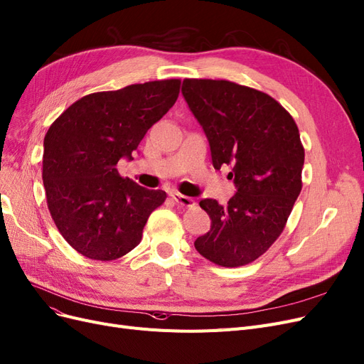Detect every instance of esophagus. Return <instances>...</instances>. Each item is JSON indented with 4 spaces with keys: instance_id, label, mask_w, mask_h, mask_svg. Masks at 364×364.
Wrapping results in <instances>:
<instances>
[{
    "instance_id": "esophagus-1",
    "label": "esophagus",
    "mask_w": 364,
    "mask_h": 364,
    "mask_svg": "<svg viewBox=\"0 0 364 364\" xmlns=\"http://www.w3.org/2000/svg\"><path fill=\"white\" fill-rule=\"evenodd\" d=\"M171 198L175 200V204H178V205H181V207H192V205L195 204V200H193L192 198L184 196V195L178 193V192L171 193Z\"/></svg>"
}]
</instances>
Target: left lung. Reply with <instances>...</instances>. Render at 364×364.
Returning <instances> with one entry per match:
<instances>
[{"mask_svg":"<svg viewBox=\"0 0 364 364\" xmlns=\"http://www.w3.org/2000/svg\"><path fill=\"white\" fill-rule=\"evenodd\" d=\"M183 96L207 134L214 169L231 166L228 178L237 186L226 205L200 200L211 230L195 247L216 265H247L285 230L301 192L299 127L272 96L231 80L184 79Z\"/></svg>","mask_w":364,"mask_h":364,"instance_id":"8db88e82","label":"left lung"}]
</instances>
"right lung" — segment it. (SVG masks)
Here are the masks:
<instances>
[{
    "label": "right lung",
    "mask_w": 364,
    "mask_h": 364,
    "mask_svg": "<svg viewBox=\"0 0 364 364\" xmlns=\"http://www.w3.org/2000/svg\"><path fill=\"white\" fill-rule=\"evenodd\" d=\"M180 79L151 80L76 100L50 124L43 142L46 203L60 234L94 261H114L136 247L166 192L121 177L154 123L173 106Z\"/></svg>",
    "instance_id": "1"
}]
</instances>
